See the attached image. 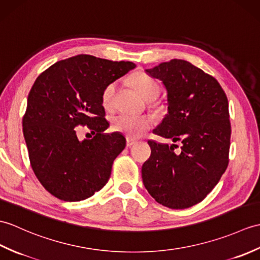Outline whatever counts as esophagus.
<instances>
[{"label":"esophagus","mask_w":260,"mask_h":260,"mask_svg":"<svg viewBox=\"0 0 260 260\" xmlns=\"http://www.w3.org/2000/svg\"><path fill=\"white\" fill-rule=\"evenodd\" d=\"M135 144H136L135 141L131 140V138H127V142H126V146H127V147H132L133 145H135Z\"/></svg>","instance_id":"34e87169"}]
</instances>
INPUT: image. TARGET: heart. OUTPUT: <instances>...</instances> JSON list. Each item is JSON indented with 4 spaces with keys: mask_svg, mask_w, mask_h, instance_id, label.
<instances>
[{
    "mask_svg": "<svg viewBox=\"0 0 260 260\" xmlns=\"http://www.w3.org/2000/svg\"><path fill=\"white\" fill-rule=\"evenodd\" d=\"M131 84L144 100L154 101L158 98L160 86L158 82L144 73H136L131 77ZM116 90V83H111L103 89L102 104L105 108H111L113 105L114 95ZM153 118L148 115L132 116L127 114H117L111 120V129L120 133L128 138H137L152 127Z\"/></svg>",
    "mask_w": 260,
    "mask_h": 260,
    "instance_id": "b5f03b06",
    "label": "heart"
}]
</instances>
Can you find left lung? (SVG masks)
I'll return each mask as SVG.
<instances>
[{"label":"left lung","mask_w":260,"mask_h":260,"mask_svg":"<svg viewBox=\"0 0 260 260\" xmlns=\"http://www.w3.org/2000/svg\"><path fill=\"white\" fill-rule=\"evenodd\" d=\"M147 74L167 90L168 114L154 134L182 142L174 146L148 141L152 154L142 167L145 188L156 202L172 209L201 203L228 166L231 146L227 96L215 77L184 59H171Z\"/></svg>","instance_id":"1"}]
</instances>
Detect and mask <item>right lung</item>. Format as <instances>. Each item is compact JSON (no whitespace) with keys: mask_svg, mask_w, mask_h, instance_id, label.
<instances>
[{"mask_svg":"<svg viewBox=\"0 0 260 260\" xmlns=\"http://www.w3.org/2000/svg\"><path fill=\"white\" fill-rule=\"evenodd\" d=\"M135 66L81 54L56 62L36 78L23 134L35 176L53 196L84 201L108 182L126 140L119 133H103L108 122L102 92ZM80 125H87L93 138L78 140Z\"/></svg>","mask_w":260,"mask_h":260,"instance_id":"1","label":"right lung"}]
</instances>
